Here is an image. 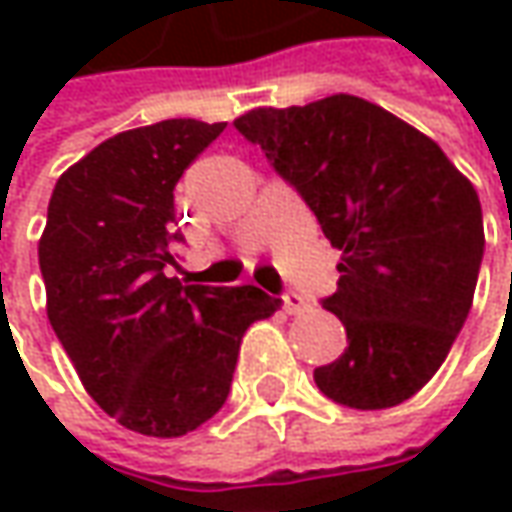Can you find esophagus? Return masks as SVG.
<instances>
[{"label": "esophagus", "instance_id": "1", "mask_svg": "<svg viewBox=\"0 0 512 512\" xmlns=\"http://www.w3.org/2000/svg\"><path fill=\"white\" fill-rule=\"evenodd\" d=\"M307 310V298L298 296V293H287L284 296V312H290V315H298V312Z\"/></svg>", "mask_w": 512, "mask_h": 512}]
</instances>
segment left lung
Listing matches in <instances>:
<instances>
[{"label": "left lung", "mask_w": 512, "mask_h": 512, "mask_svg": "<svg viewBox=\"0 0 512 512\" xmlns=\"http://www.w3.org/2000/svg\"><path fill=\"white\" fill-rule=\"evenodd\" d=\"M310 205L341 250L346 349L315 369L341 406L377 411L417 394L448 358L473 304L485 228L479 194L440 146L355 95L233 120Z\"/></svg>", "instance_id": "left-lung-1"}]
</instances>
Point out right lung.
Segmentation results:
<instances>
[{"mask_svg": "<svg viewBox=\"0 0 512 512\" xmlns=\"http://www.w3.org/2000/svg\"><path fill=\"white\" fill-rule=\"evenodd\" d=\"M225 123L160 120L58 177L39 242L47 318L89 397L129 431L183 437L225 406L242 335L279 298L168 279L174 185Z\"/></svg>", "mask_w": 512, "mask_h": 512, "instance_id": "1", "label": "right lung"}]
</instances>
